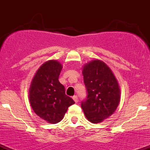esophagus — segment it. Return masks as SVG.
Segmentation results:
<instances>
[{"instance_id": "esophagus-1", "label": "esophagus", "mask_w": 150, "mask_h": 150, "mask_svg": "<svg viewBox=\"0 0 150 150\" xmlns=\"http://www.w3.org/2000/svg\"><path fill=\"white\" fill-rule=\"evenodd\" d=\"M73 100L75 101V102H77V101H78V98H77V97L76 95L75 96H73Z\"/></svg>"}]
</instances>
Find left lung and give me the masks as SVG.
Returning <instances> with one entry per match:
<instances>
[{
  "label": "left lung",
  "instance_id": "1",
  "mask_svg": "<svg viewBox=\"0 0 150 150\" xmlns=\"http://www.w3.org/2000/svg\"><path fill=\"white\" fill-rule=\"evenodd\" d=\"M87 98L81 107L87 120L98 123L116 111L120 101V89L108 65L99 60L87 63L82 70Z\"/></svg>",
  "mask_w": 150,
  "mask_h": 150
}]
</instances>
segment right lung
I'll use <instances>...</instances> for the list:
<instances>
[{"instance_id":"right-lung-1","label":"right lung","mask_w":150,"mask_h":150,"mask_svg":"<svg viewBox=\"0 0 150 150\" xmlns=\"http://www.w3.org/2000/svg\"><path fill=\"white\" fill-rule=\"evenodd\" d=\"M61 70L59 62H46L37 70L30 88V101L34 113L53 124L61 121L68 107L75 104L58 81Z\"/></svg>"}]
</instances>
